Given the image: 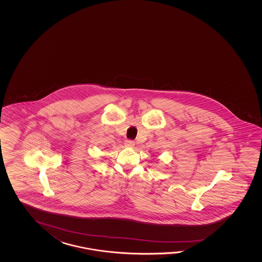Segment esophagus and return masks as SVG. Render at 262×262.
I'll list each match as a JSON object with an SVG mask.
<instances>
[{
  "mask_svg": "<svg viewBox=\"0 0 262 262\" xmlns=\"http://www.w3.org/2000/svg\"><path fill=\"white\" fill-rule=\"evenodd\" d=\"M124 144L126 147H134V145H135V142H134L133 140H125V142H124Z\"/></svg>",
  "mask_w": 262,
  "mask_h": 262,
  "instance_id": "34e87169",
  "label": "esophagus"
}]
</instances>
